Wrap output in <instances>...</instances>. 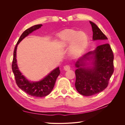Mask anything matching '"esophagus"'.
Wrapping results in <instances>:
<instances>
[{"label":"esophagus","mask_w":125,"mask_h":125,"mask_svg":"<svg viewBox=\"0 0 125 125\" xmlns=\"http://www.w3.org/2000/svg\"><path fill=\"white\" fill-rule=\"evenodd\" d=\"M63 69L65 71L69 70L70 69V67L69 65H66L63 67Z\"/></svg>","instance_id":"1"}]
</instances>
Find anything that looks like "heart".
Returning a JSON list of instances; mask_svg holds the SVG:
<instances>
[{
    "label": "heart",
    "instance_id": "heart-1",
    "mask_svg": "<svg viewBox=\"0 0 125 125\" xmlns=\"http://www.w3.org/2000/svg\"><path fill=\"white\" fill-rule=\"evenodd\" d=\"M89 41L88 35L85 32L67 29L59 35L58 45L61 49H65L70 46V55L77 56L84 51L89 44Z\"/></svg>",
    "mask_w": 125,
    "mask_h": 125
}]
</instances>
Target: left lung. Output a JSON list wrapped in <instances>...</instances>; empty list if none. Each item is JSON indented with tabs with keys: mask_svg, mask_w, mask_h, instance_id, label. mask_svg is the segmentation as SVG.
Listing matches in <instances>:
<instances>
[{
	"mask_svg": "<svg viewBox=\"0 0 125 125\" xmlns=\"http://www.w3.org/2000/svg\"><path fill=\"white\" fill-rule=\"evenodd\" d=\"M93 31V40L104 43L94 51L83 56L75 63L76 80L75 86L77 91L84 96H91L100 93L107 88L114 72V55L108 43L107 37L93 22L90 21ZM93 59L91 67H86L85 62Z\"/></svg>",
	"mask_w": 125,
	"mask_h": 125,
	"instance_id": "8db88e82",
	"label": "left lung"
}]
</instances>
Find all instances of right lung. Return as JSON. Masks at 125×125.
Masks as SVG:
<instances>
[{"mask_svg": "<svg viewBox=\"0 0 125 125\" xmlns=\"http://www.w3.org/2000/svg\"><path fill=\"white\" fill-rule=\"evenodd\" d=\"M42 26L37 24L31 26L22 34L19 39L13 52V58L12 63V70L14 75L15 80L18 87L24 91L29 95L35 97H43L50 94L53 89L57 78L60 74L59 67L52 70L42 80L38 82H30L28 80L24 75L22 74L17 66L16 59V51L17 46L20 42L29 34L35 30L39 29Z\"/></svg>", "mask_w": 125, "mask_h": 125, "instance_id": "1", "label": "right lung"}]
</instances>
